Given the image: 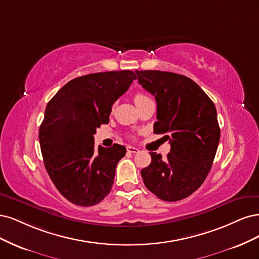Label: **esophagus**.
I'll use <instances>...</instances> for the list:
<instances>
[{"label":"esophagus","mask_w":259,"mask_h":259,"mask_svg":"<svg viewBox=\"0 0 259 259\" xmlns=\"http://www.w3.org/2000/svg\"><path fill=\"white\" fill-rule=\"evenodd\" d=\"M127 151H128L129 153H133V154H136V153H139V152H140V149H139L138 147L128 146V147H127Z\"/></svg>","instance_id":"esophagus-1"}]
</instances>
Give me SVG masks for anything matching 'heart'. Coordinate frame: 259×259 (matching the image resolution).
<instances>
[{"label":"heart","instance_id":"1","mask_svg":"<svg viewBox=\"0 0 259 259\" xmlns=\"http://www.w3.org/2000/svg\"><path fill=\"white\" fill-rule=\"evenodd\" d=\"M148 99H149V98H148L147 96L143 95V94H137V95L135 96V103H136V105H137V104H139V103H141V102L146 101V100H148Z\"/></svg>","mask_w":259,"mask_h":259}]
</instances>
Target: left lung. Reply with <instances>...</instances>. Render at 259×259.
Here are the masks:
<instances>
[{"label":"left lung","instance_id":"1","mask_svg":"<svg viewBox=\"0 0 259 259\" xmlns=\"http://www.w3.org/2000/svg\"><path fill=\"white\" fill-rule=\"evenodd\" d=\"M140 85L157 102L154 133L165 135L171 151L141 171L148 190L164 201H179L196 191L210 172L221 129L212 100L194 80L171 72L136 71Z\"/></svg>","mask_w":259,"mask_h":259}]
</instances>
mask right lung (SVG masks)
Instances as JSON below:
<instances>
[{
    "label": "right lung",
    "mask_w": 259,
    "mask_h": 259,
    "mask_svg": "<svg viewBox=\"0 0 259 259\" xmlns=\"http://www.w3.org/2000/svg\"><path fill=\"white\" fill-rule=\"evenodd\" d=\"M135 79L129 70L87 74L66 82L48 102L38 132L41 156L49 178L70 202L91 206L111 191L126 147L96 149L94 135Z\"/></svg>",
    "instance_id": "add662e5"
}]
</instances>
